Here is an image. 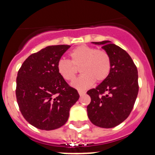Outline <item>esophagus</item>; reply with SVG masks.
Returning <instances> with one entry per match:
<instances>
[{"instance_id":"34e87169","label":"esophagus","mask_w":155,"mask_h":155,"mask_svg":"<svg viewBox=\"0 0 155 155\" xmlns=\"http://www.w3.org/2000/svg\"><path fill=\"white\" fill-rule=\"evenodd\" d=\"M78 93H79V95H85L86 94V92L85 91H82V90H78Z\"/></svg>"}]
</instances>
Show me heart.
Instances as JSON below:
<instances>
[{"instance_id":"b5f03b06","label":"heart","mask_w":155,"mask_h":155,"mask_svg":"<svg viewBox=\"0 0 155 155\" xmlns=\"http://www.w3.org/2000/svg\"><path fill=\"white\" fill-rule=\"evenodd\" d=\"M70 61L61 60L57 62L59 74L67 81H73L80 68L82 75L72 86L78 89H86L91 87L95 81L100 83L109 76L112 68V60L104 50L82 45L76 47L69 53Z\"/></svg>"}]
</instances>
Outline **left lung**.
Listing matches in <instances>:
<instances>
[{"label":"left lung","instance_id":"8db88e82","mask_svg":"<svg viewBox=\"0 0 155 155\" xmlns=\"http://www.w3.org/2000/svg\"><path fill=\"white\" fill-rule=\"evenodd\" d=\"M110 56L109 76L97 87L87 91L91 102L87 114L92 124L111 128L125 120L133 110L139 91L138 71L128 54L110 41L94 42Z\"/></svg>","mask_w":155,"mask_h":155}]
</instances>
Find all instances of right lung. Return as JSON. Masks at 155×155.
I'll return each mask as SVG.
<instances>
[{
	"instance_id": "obj_1",
	"label": "right lung",
	"mask_w": 155,
	"mask_h": 155,
	"mask_svg": "<svg viewBox=\"0 0 155 155\" xmlns=\"http://www.w3.org/2000/svg\"><path fill=\"white\" fill-rule=\"evenodd\" d=\"M71 47L51 45L25 60L18 71L15 95L21 113L36 128L51 130L66 124L80 95L57 71V62Z\"/></svg>"
}]
</instances>
